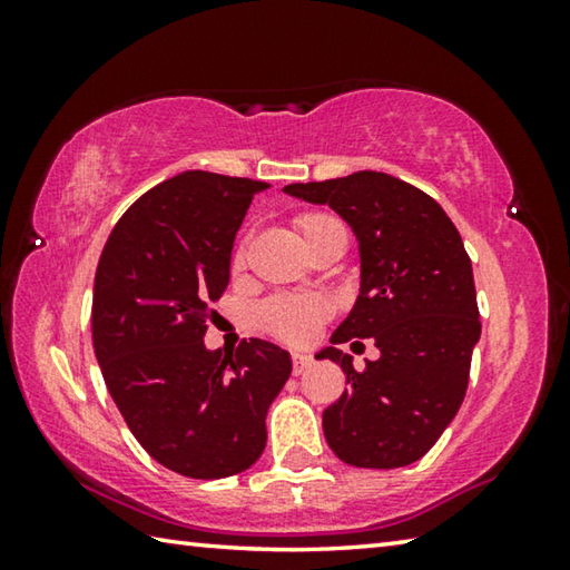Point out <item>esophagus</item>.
<instances>
[{"label": "esophagus", "instance_id": "1", "mask_svg": "<svg viewBox=\"0 0 570 570\" xmlns=\"http://www.w3.org/2000/svg\"><path fill=\"white\" fill-rule=\"evenodd\" d=\"M308 366H312V356H306V354H294L292 356V372L294 374H304Z\"/></svg>", "mask_w": 570, "mask_h": 570}]
</instances>
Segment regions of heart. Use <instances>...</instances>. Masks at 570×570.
Instances as JSON below:
<instances>
[{
	"label": "heart",
	"mask_w": 570,
	"mask_h": 570,
	"mask_svg": "<svg viewBox=\"0 0 570 570\" xmlns=\"http://www.w3.org/2000/svg\"><path fill=\"white\" fill-rule=\"evenodd\" d=\"M296 230L302 236L304 246L312 248L322 244L324 238L332 236H346L344 224L332 214H322V210H308L296 218ZM246 264V240L236 246L234 256H230V266L240 268ZM332 306L322 296H274L258 306V324L276 336V340L288 344H304L312 340L316 330L330 320Z\"/></svg>",
	"instance_id": "b5f03b06"
}]
</instances>
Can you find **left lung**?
<instances>
[{"mask_svg": "<svg viewBox=\"0 0 570 570\" xmlns=\"http://www.w3.org/2000/svg\"><path fill=\"white\" fill-rule=\"evenodd\" d=\"M284 190L330 204L354 228L362 288L332 344L372 336L380 350L362 372L336 346L320 354L340 364L350 384L324 410V438L346 465H410L458 414L480 340L472 264L458 228L435 198L387 173L360 170Z\"/></svg>", "mask_w": 570, "mask_h": 570, "instance_id": "1", "label": "left lung"}]
</instances>
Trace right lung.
<instances>
[{"mask_svg": "<svg viewBox=\"0 0 570 570\" xmlns=\"http://www.w3.org/2000/svg\"><path fill=\"white\" fill-rule=\"evenodd\" d=\"M262 180L186 170L115 224L92 292V344L135 440L186 478H228L262 458L268 404L292 374L278 346L250 340L208 352L210 306Z\"/></svg>", "mask_w": 570, "mask_h": 570, "instance_id": "add662e5", "label": "right lung"}]
</instances>
